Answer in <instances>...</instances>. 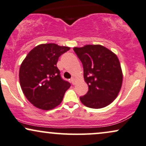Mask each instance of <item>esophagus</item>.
<instances>
[{
	"instance_id": "1",
	"label": "esophagus",
	"mask_w": 146,
	"mask_h": 146,
	"mask_svg": "<svg viewBox=\"0 0 146 146\" xmlns=\"http://www.w3.org/2000/svg\"><path fill=\"white\" fill-rule=\"evenodd\" d=\"M71 83L73 84V85H75V82H76V80H75V79L74 78H72L71 79Z\"/></svg>"
}]
</instances>
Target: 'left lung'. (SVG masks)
Segmentation results:
<instances>
[{
    "label": "left lung",
    "instance_id": "8db88e82",
    "mask_svg": "<svg viewBox=\"0 0 146 146\" xmlns=\"http://www.w3.org/2000/svg\"><path fill=\"white\" fill-rule=\"evenodd\" d=\"M73 50L83 64L88 91L80 101L91 108L107 106L117 98L123 82V73L117 55L100 44H86Z\"/></svg>",
    "mask_w": 146,
    "mask_h": 146
}]
</instances>
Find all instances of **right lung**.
<instances>
[{
    "mask_svg": "<svg viewBox=\"0 0 146 146\" xmlns=\"http://www.w3.org/2000/svg\"><path fill=\"white\" fill-rule=\"evenodd\" d=\"M70 48L55 43L39 44L22 62L20 84L26 98L36 108L48 110L61 104L71 84L61 78L57 62Z\"/></svg>",
    "mask_w": 146,
    "mask_h": 146,
    "instance_id": "add662e5",
    "label": "right lung"
}]
</instances>
